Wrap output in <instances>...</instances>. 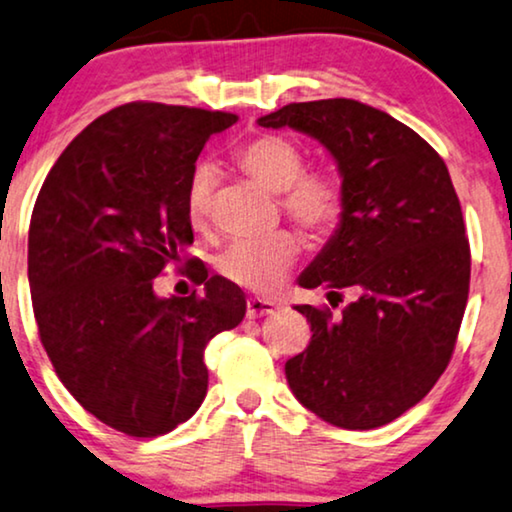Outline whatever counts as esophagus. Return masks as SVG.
Here are the masks:
<instances>
[{"label":"esophagus","instance_id":"34e87169","mask_svg":"<svg viewBox=\"0 0 512 512\" xmlns=\"http://www.w3.org/2000/svg\"><path fill=\"white\" fill-rule=\"evenodd\" d=\"M276 309H278V304L271 302V299H260V297L248 299V318L271 316Z\"/></svg>","mask_w":512,"mask_h":512}]
</instances>
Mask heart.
I'll return each instance as SVG.
<instances>
[{
    "mask_svg": "<svg viewBox=\"0 0 512 512\" xmlns=\"http://www.w3.org/2000/svg\"><path fill=\"white\" fill-rule=\"evenodd\" d=\"M238 166L260 185L281 194V206L290 220L311 234H327L344 215V189L327 170H304V149L285 135L264 133L238 149ZM215 170L199 163L187 180L185 210L194 229L208 224L213 206ZM299 241L290 231H278L260 241H234L217 257V271L227 281L252 292H274L292 262Z\"/></svg>",
    "mask_w": 512,
    "mask_h": 512,
    "instance_id": "obj_1",
    "label": "heart"
}]
</instances>
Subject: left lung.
I'll return each instance as SVG.
<instances>
[{"label": "left lung", "instance_id": "1", "mask_svg": "<svg viewBox=\"0 0 512 512\" xmlns=\"http://www.w3.org/2000/svg\"><path fill=\"white\" fill-rule=\"evenodd\" d=\"M257 124L311 135L342 173V222L299 285L353 302L339 318L295 306L313 335L285 363L292 393L332 426L391 424L445 372L468 302L470 245L445 161L410 126L349 98L290 102Z\"/></svg>", "mask_w": 512, "mask_h": 512}]
</instances>
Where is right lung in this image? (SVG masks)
Segmentation results:
<instances>
[{"label": "right lung", "mask_w": 512, "mask_h": 512, "mask_svg": "<svg viewBox=\"0 0 512 512\" xmlns=\"http://www.w3.org/2000/svg\"><path fill=\"white\" fill-rule=\"evenodd\" d=\"M236 114L128 102L88 124L46 175L27 238L32 309L74 400L131 438L170 433L208 391L206 344L245 316V295L203 264V285L161 299L154 278L194 243L187 180Z\"/></svg>", "instance_id": "add662e5"}]
</instances>
